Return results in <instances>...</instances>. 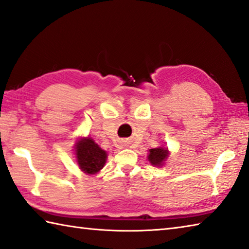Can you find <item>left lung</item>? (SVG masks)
<instances>
[{
	"mask_svg": "<svg viewBox=\"0 0 249 249\" xmlns=\"http://www.w3.org/2000/svg\"><path fill=\"white\" fill-rule=\"evenodd\" d=\"M169 155H170V152H169L168 147H166L165 145H161V146L156 148L148 149L147 160L154 167H162L167 161Z\"/></svg>",
	"mask_w": 249,
	"mask_h": 249,
	"instance_id": "obj_1",
	"label": "left lung"
}]
</instances>
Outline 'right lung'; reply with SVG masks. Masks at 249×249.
I'll list each match as a JSON object with an SVG mask.
<instances>
[{"label":"right lung","mask_w":249,"mask_h":249,"mask_svg":"<svg viewBox=\"0 0 249 249\" xmlns=\"http://www.w3.org/2000/svg\"><path fill=\"white\" fill-rule=\"evenodd\" d=\"M74 158L79 169L87 175H96L105 166L107 152L90 137L78 138L74 143Z\"/></svg>","instance_id":"right-lung-1"}]
</instances>
